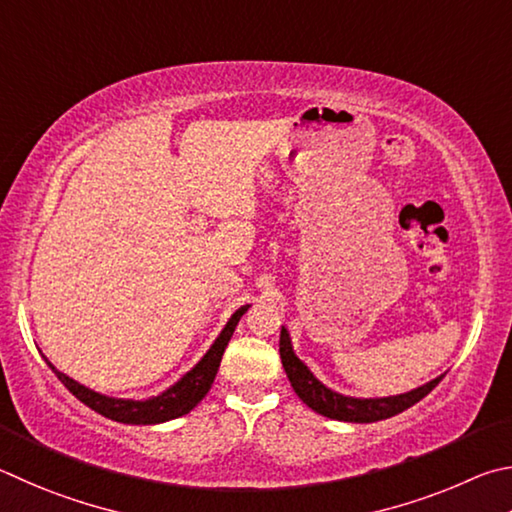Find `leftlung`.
<instances>
[{"mask_svg":"<svg viewBox=\"0 0 512 512\" xmlns=\"http://www.w3.org/2000/svg\"><path fill=\"white\" fill-rule=\"evenodd\" d=\"M279 351H281L283 369L288 373V380L292 384L294 393H297V396L306 402L312 411H317V414L333 420H344V423H375V420H384V418L402 414V411L414 407L416 402L423 400L427 393L443 380L441 375V378L427 382L423 387H418L409 393H400V396L348 398V396H342V393L324 387V384L310 373L308 366L294 355L288 328H281Z\"/></svg>","mask_w":512,"mask_h":512,"instance_id":"left-lung-1","label":"left lung"}]
</instances>
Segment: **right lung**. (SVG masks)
Instances as JSON below:
<instances>
[{"label": "right lung", "mask_w": 512, "mask_h": 512, "mask_svg": "<svg viewBox=\"0 0 512 512\" xmlns=\"http://www.w3.org/2000/svg\"><path fill=\"white\" fill-rule=\"evenodd\" d=\"M247 308L249 306H242L240 310L233 312L220 337L215 339V344L209 348V353L202 357L200 364H197L193 371H188L182 380L173 384L168 391L161 393V396L150 398V400H119V398L101 396V393H96L92 389L83 387V384H78L76 380L67 378V375L60 373L51 362L47 364L51 366V371L58 375V380L65 384V387L74 393L80 402H85L89 409H94L96 414L116 420V423H128V425L164 423V420H173L188 414V411H191L197 402L209 393L211 384L215 380V373H218V366L222 362L224 348H227L233 330H236L238 321L242 315H245Z\"/></svg>", "instance_id": "obj_1"}]
</instances>
